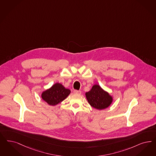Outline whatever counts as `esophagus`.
<instances>
[{
    "label": "esophagus",
    "mask_w": 156,
    "mask_h": 156,
    "mask_svg": "<svg viewBox=\"0 0 156 156\" xmlns=\"http://www.w3.org/2000/svg\"><path fill=\"white\" fill-rule=\"evenodd\" d=\"M73 92H74V93H75V94H81V91H80V90H74V91H73Z\"/></svg>",
    "instance_id": "esophagus-1"
}]
</instances>
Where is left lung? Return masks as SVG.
Returning a JSON list of instances; mask_svg holds the SVG:
<instances>
[{"instance_id":"8db88e82","label":"left lung","mask_w":156,"mask_h":156,"mask_svg":"<svg viewBox=\"0 0 156 156\" xmlns=\"http://www.w3.org/2000/svg\"><path fill=\"white\" fill-rule=\"evenodd\" d=\"M86 97L92 107L100 110L108 107L112 102V97L98 85H94L90 91L86 92Z\"/></svg>"}]
</instances>
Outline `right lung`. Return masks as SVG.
I'll list each match as a JSON object with an SVG mask.
<instances>
[{"instance_id": "1", "label": "right lung", "mask_w": 156, "mask_h": 156, "mask_svg": "<svg viewBox=\"0 0 156 156\" xmlns=\"http://www.w3.org/2000/svg\"><path fill=\"white\" fill-rule=\"evenodd\" d=\"M69 89H66L62 84L56 83L41 94L43 100L50 105H55L63 101L70 93Z\"/></svg>"}]
</instances>
